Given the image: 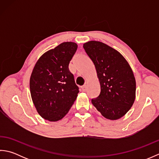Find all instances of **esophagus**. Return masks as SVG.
<instances>
[{"instance_id":"1","label":"esophagus","mask_w":159,"mask_h":159,"mask_svg":"<svg viewBox=\"0 0 159 159\" xmlns=\"http://www.w3.org/2000/svg\"><path fill=\"white\" fill-rule=\"evenodd\" d=\"M81 90H82V92H86V90H87V87H86V85H83V86H82L81 87Z\"/></svg>"}]
</instances>
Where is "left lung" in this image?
Masks as SVG:
<instances>
[{
    "instance_id": "8db88e82",
    "label": "left lung",
    "mask_w": 159,
    "mask_h": 159,
    "mask_svg": "<svg viewBox=\"0 0 159 159\" xmlns=\"http://www.w3.org/2000/svg\"><path fill=\"white\" fill-rule=\"evenodd\" d=\"M83 48L95 66L100 85V95L92 103L107 119H120L136 97L135 78L129 63L117 50L101 42H87Z\"/></svg>"
}]
</instances>
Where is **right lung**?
<instances>
[{
  "mask_svg": "<svg viewBox=\"0 0 159 159\" xmlns=\"http://www.w3.org/2000/svg\"><path fill=\"white\" fill-rule=\"evenodd\" d=\"M78 48L72 42L60 43L39 57L30 78V92L39 116L49 121L61 120L79 92L69 63Z\"/></svg>",
  "mask_w": 159,
  "mask_h": 159,
  "instance_id": "1",
  "label": "right lung"
}]
</instances>
